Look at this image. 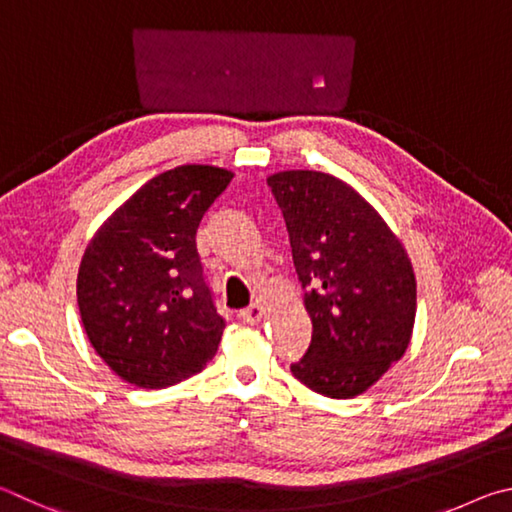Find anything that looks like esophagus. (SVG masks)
Wrapping results in <instances>:
<instances>
[{
	"label": "esophagus",
	"instance_id": "34e87169",
	"mask_svg": "<svg viewBox=\"0 0 512 512\" xmlns=\"http://www.w3.org/2000/svg\"><path fill=\"white\" fill-rule=\"evenodd\" d=\"M240 319L247 321V324H258V321L263 319V306H258V303H251L249 308L240 312Z\"/></svg>",
	"mask_w": 512,
	"mask_h": 512
}]
</instances>
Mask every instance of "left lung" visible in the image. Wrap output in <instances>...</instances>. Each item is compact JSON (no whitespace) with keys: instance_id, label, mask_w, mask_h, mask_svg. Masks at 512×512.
<instances>
[{"instance_id":"1","label":"left lung","mask_w":512,"mask_h":512,"mask_svg":"<svg viewBox=\"0 0 512 512\" xmlns=\"http://www.w3.org/2000/svg\"><path fill=\"white\" fill-rule=\"evenodd\" d=\"M290 233L312 342L292 375L326 398H355L405 355L416 279L405 247L351 186L317 170L267 179Z\"/></svg>"}]
</instances>
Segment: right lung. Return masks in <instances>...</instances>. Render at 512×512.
Returning a JSON list of instances; mask_svg holds the SVG:
<instances>
[{
	"mask_svg": "<svg viewBox=\"0 0 512 512\" xmlns=\"http://www.w3.org/2000/svg\"><path fill=\"white\" fill-rule=\"evenodd\" d=\"M231 177L213 166L166 170L116 209L85 249L80 319L103 362L134 387L166 389L200 373L218 351L227 324L195 233Z\"/></svg>",
	"mask_w": 512,
	"mask_h": 512,
	"instance_id": "right-lung-1",
	"label": "right lung"
}]
</instances>
